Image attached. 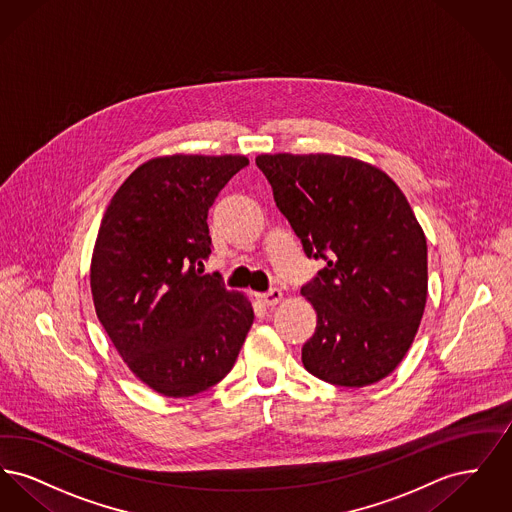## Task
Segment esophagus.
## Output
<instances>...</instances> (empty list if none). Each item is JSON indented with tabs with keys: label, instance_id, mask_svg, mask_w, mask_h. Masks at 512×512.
I'll use <instances>...</instances> for the list:
<instances>
[{
	"label": "esophagus",
	"instance_id": "esophagus-1",
	"mask_svg": "<svg viewBox=\"0 0 512 512\" xmlns=\"http://www.w3.org/2000/svg\"><path fill=\"white\" fill-rule=\"evenodd\" d=\"M259 301H261L265 307H274L276 303H280V301H282V292H280L278 288H274V290L259 293Z\"/></svg>",
	"mask_w": 512,
	"mask_h": 512
}]
</instances>
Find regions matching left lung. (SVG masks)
<instances>
[{
    "label": "left lung",
    "mask_w": 512,
    "mask_h": 512,
    "mask_svg": "<svg viewBox=\"0 0 512 512\" xmlns=\"http://www.w3.org/2000/svg\"><path fill=\"white\" fill-rule=\"evenodd\" d=\"M305 255L326 265L301 288L317 330L301 349L320 380L363 388L407 355L428 293L426 236L386 172L332 153L255 159Z\"/></svg>",
    "instance_id": "8db88e82"
}]
</instances>
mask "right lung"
I'll return each instance as SVG.
<instances>
[{
	"label": "right lung",
	"instance_id": "add662e5",
	"mask_svg": "<svg viewBox=\"0 0 512 512\" xmlns=\"http://www.w3.org/2000/svg\"><path fill=\"white\" fill-rule=\"evenodd\" d=\"M244 155H165L113 195L94 245L90 286L101 326L151 390L190 397L232 370L253 324L244 293L203 274L207 215Z\"/></svg>",
	"mask_w": 512,
	"mask_h": 512
}]
</instances>
